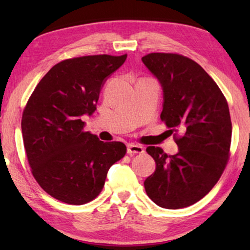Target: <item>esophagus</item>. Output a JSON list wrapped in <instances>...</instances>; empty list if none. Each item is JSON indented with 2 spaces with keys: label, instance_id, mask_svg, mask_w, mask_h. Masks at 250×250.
Wrapping results in <instances>:
<instances>
[{
  "label": "esophagus",
  "instance_id": "1",
  "mask_svg": "<svg viewBox=\"0 0 250 250\" xmlns=\"http://www.w3.org/2000/svg\"><path fill=\"white\" fill-rule=\"evenodd\" d=\"M126 152H128L129 154L143 153V152H145V149H143L141 146L134 145V143H129V145L126 146Z\"/></svg>",
  "mask_w": 250,
  "mask_h": 250
}]
</instances>
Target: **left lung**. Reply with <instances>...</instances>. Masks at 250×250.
Segmentation results:
<instances>
[{
	"label": "left lung",
	"instance_id": "1",
	"mask_svg": "<svg viewBox=\"0 0 250 250\" xmlns=\"http://www.w3.org/2000/svg\"><path fill=\"white\" fill-rule=\"evenodd\" d=\"M142 62L162 87L161 119L171 132L183 131L175 139L179 151L174 155L159 146L146 147L155 171L146 179L145 188L160 207L183 208L202 200L226 167L231 140L229 109L216 83L192 59L152 53L143 56Z\"/></svg>",
	"mask_w": 250,
	"mask_h": 250
}]
</instances>
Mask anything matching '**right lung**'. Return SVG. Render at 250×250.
Wrapping results in <instances>:
<instances>
[{
    "label": "right lung",
    "instance_id": "right-lung-1",
    "mask_svg": "<svg viewBox=\"0 0 250 250\" xmlns=\"http://www.w3.org/2000/svg\"><path fill=\"white\" fill-rule=\"evenodd\" d=\"M126 55H95L58 62L33 91L22 117L27 160L50 196L82 205L99 195L110 167L124 158L122 142L83 132V115L96 111L101 88Z\"/></svg>",
    "mask_w": 250,
    "mask_h": 250
}]
</instances>
